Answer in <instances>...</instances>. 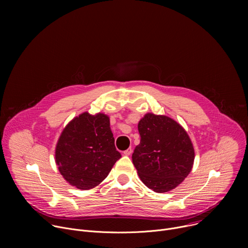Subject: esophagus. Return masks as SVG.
<instances>
[{
	"label": "esophagus",
	"instance_id": "esophagus-1",
	"mask_svg": "<svg viewBox=\"0 0 248 248\" xmlns=\"http://www.w3.org/2000/svg\"><path fill=\"white\" fill-rule=\"evenodd\" d=\"M131 153H132V149L131 148H128L125 151H124V155H125V156H129Z\"/></svg>",
	"mask_w": 248,
	"mask_h": 248
}]
</instances>
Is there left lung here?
Listing matches in <instances>:
<instances>
[{
	"instance_id": "left-lung-1",
	"label": "left lung",
	"mask_w": 248,
	"mask_h": 248,
	"mask_svg": "<svg viewBox=\"0 0 248 248\" xmlns=\"http://www.w3.org/2000/svg\"><path fill=\"white\" fill-rule=\"evenodd\" d=\"M140 143L132 163L142 183L155 192H168L191 171L194 148L186 129L174 120L146 114L138 123Z\"/></svg>"
}]
</instances>
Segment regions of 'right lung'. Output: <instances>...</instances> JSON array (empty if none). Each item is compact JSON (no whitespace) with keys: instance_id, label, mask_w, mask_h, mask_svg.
<instances>
[{"instance_id":"obj_1","label":"right lung","mask_w":248,"mask_h":248,"mask_svg":"<svg viewBox=\"0 0 248 248\" xmlns=\"http://www.w3.org/2000/svg\"><path fill=\"white\" fill-rule=\"evenodd\" d=\"M122 157L107 115L85 112L63 128L55 151L56 164L63 179L78 189L101 184Z\"/></svg>"}]
</instances>
